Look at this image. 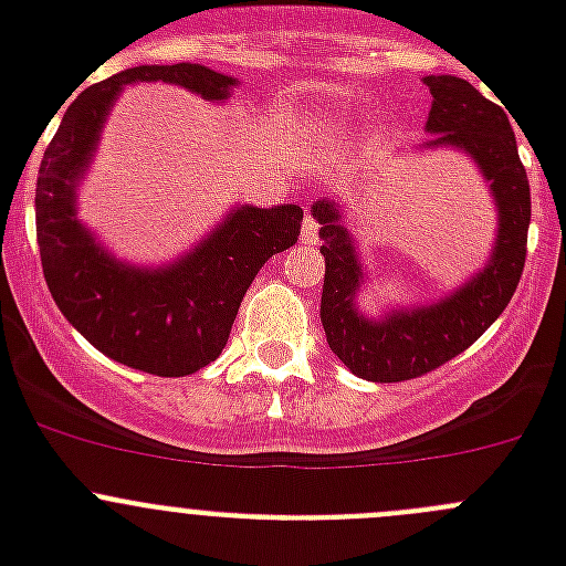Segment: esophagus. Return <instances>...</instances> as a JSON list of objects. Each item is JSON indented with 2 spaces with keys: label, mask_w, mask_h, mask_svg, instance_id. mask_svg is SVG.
I'll list each match as a JSON object with an SVG mask.
<instances>
[{
  "label": "esophagus",
  "mask_w": 566,
  "mask_h": 566,
  "mask_svg": "<svg viewBox=\"0 0 566 566\" xmlns=\"http://www.w3.org/2000/svg\"><path fill=\"white\" fill-rule=\"evenodd\" d=\"M317 232H319L317 218H314L312 212H306V218H303V229H300V240L308 243V247H314V243H317Z\"/></svg>",
  "instance_id": "obj_1"
}]
</instances>
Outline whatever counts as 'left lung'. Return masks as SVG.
I'll return each instance as SVG.
<instances>
[{
    "label": "left lung",
    "mask_w": 566,
    "mask_h": 566,
    "mask_svg": "<svg viewBox=\"0 0 566 566\" xmlns=\"http://www.w3.org/2000/svg\"><path fill=\"white\" fill-rule=\"evenodd\" d=\"M424 84L433 96L428 129L437 138L431 147H462L479 164L496 195L499 238L488 266L451 297L428 308L365 319L354 308L363 269L343 214L332 201L314 203L312 212L323 238L319 252L326 258L319 319L328 348L357 377L371 382L417 379L470 348L507 308L527 258L530 184L507 113L464 78L428 76Z\"/></svg>",
    "instance_id": "8db88e82"
}]
</instances>
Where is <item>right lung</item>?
<instances>
[{"instance_id": "add662e5", "label": "right lung", "mask_w": 566, "mask_h": 566, "mask_svg": "<svg viewBox=\"0 0 566 566\" xmlns=\"http://www.w3.org/2000/svg\"><path fill=\"white\" fill-rule=\"evenodd\" d=\"M169 82L221 102L234 78L201 64H142L78 93L36 178L42 272L59 312L115 363L187 377L218 359L243 294L272 254L297 243L303 209L240 207L187 258L158 272L124 266L76 221V181L124 84Z\"/></svg>"}]
</instances>
